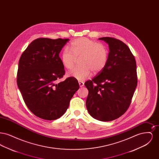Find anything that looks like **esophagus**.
<instances>
[{"mask_svg": "<svg viewBox=\"0 0 159 159\" xmlns=\"http://www.w3.org/2000/svg\"><path fill=\"white\" fill-rule=\"evenodd\" d=\"M79 86H80V88H81V87H83V86H84V82H83L79 81Z\"/></svg>", "mask_w": 159, "mask_h": 159, "instance_id": "obj_1", "label": "esophagus"}]
</instances>
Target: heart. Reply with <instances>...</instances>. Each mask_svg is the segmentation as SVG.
Masks as SVG:
<instances>
[{
  "label": "heart",
  "mask_w": 159,
  "mask_h": 159,
  "mask_svg": "<svg viewBox=\"0 0 159 159\" xmlns=\"http://www.w3.org/2000/svg\"><path fill=\"white\" fill-rule=\"evenodd\" d=\"M69 48L61 53V62L64 67L71 69L76 58H80L79 67L73 68L67 73L68 76L82 81L91 76V71L97 73L107 65L108 52L106 46L88 38H80L72 41Z\"/></svg>",
  "instance_id": "1"
}]
</instances>
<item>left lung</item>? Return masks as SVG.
I'll return each mask as SVG.
<instances>
[{"label": "left lung", "instance_id": "1", "mask_svg": "<svg viewBox=\"0 0 159 159\" xmlns=\"http://www.w3.org/2000/svg\"><path fill=\"white\" fill-rule=\"evenodd\" d=\"M108 45L105 68L86 81L89 91L86 101L88 111L100 121H112L128 110L137 86L136 61L128 46L120 40L101 38Z\"/></svg>", "mask_w": 159, "mask_h": 159}]
</instances>
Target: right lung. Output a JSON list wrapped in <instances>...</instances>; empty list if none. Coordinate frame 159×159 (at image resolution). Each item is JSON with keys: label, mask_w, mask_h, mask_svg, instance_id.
Listing matches in <instances>:
<instances>
[{"label": "right lung", "mask_w": 159, "mask_h": 159, "mask_svg": "<svg viewBox=\"0 0 159 159\" xmlns=\"http://www.w3.org/2000/svg\"><path fill=\"white\" fill-rule=\"evenodd\" d=\"M68 39L39 38L23 52L19 60L17 85L31 111L42 119L61 117L79 88L70 77L58 83L65 74L59 53Z\"/></svg>", "instance_id": "right-lung-1"}]
</instances>
